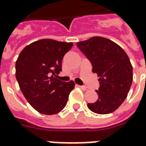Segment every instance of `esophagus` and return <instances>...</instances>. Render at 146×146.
<instances>
[{"label":"esophagus","instance_id":"esophagus-1","mask_svg":"<svg viewBox=\"0 0 146 146\" xmlns=\"http://www.w3.org/2000/svg\"><path fill=\"white\" fill-rule=\"evenodd\" d=\"M77 87H80V89H82L83 90H86L87 88L86 87V86H80V85H77Z\"/></svg>","mask_w":146,"mask_h":146}]
</instances>
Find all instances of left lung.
<instances>
[{
  "label": "left lung",
  "instance_id": "8db88e82",
  "mask_svg": "<svg viewBox=\"0 0 146 146\" xmlns=\"http://www.w3.org/2000/svg\"><path fill=\"white\" fill-rule=\"evenodd\" d=\"M97 73L98 99L87 106L93 113L109 114L117 110L127 97L132 83V66L124 50L117 43L102 36H93L76 43Z\"/></svg>",
  "mask_w": 146,
  "mask_h": 146
}]
</instances>
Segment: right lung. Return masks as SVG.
Instances as JSON below:
<instances>
[{"label":"right lung","instance_id":"obj_1","mask_svg":"<svg viewBox=\"0 0 146 146\" xmlns=\"http://www.w3.org/2000/svg\"><path fill=\"white\" fill-rule=\"evenodd\" d=\"M73 43L42 39L25 46L16 61V79L30 105L42 114L54 115L65 107L75 86L55 77Z\"/></svg>","mask_w":146,"mask_h":146}]
</instances>
